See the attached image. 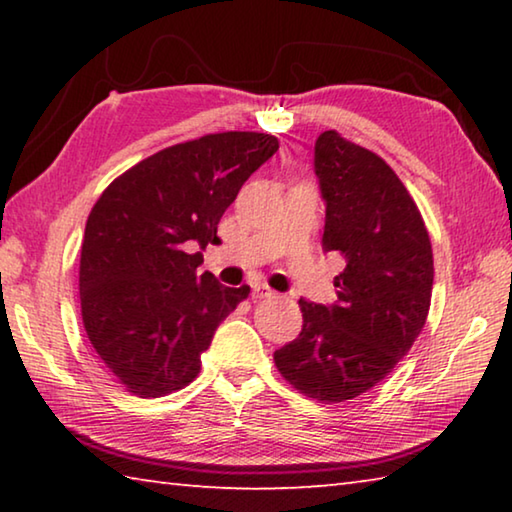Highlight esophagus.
<instances>
[{
  "label": "esophagus",
  "instance_id": "1",
  "mask_svg": "<svg viewBox=\"0 0 512 512\" xmlns=\"http://www.w3.org/2000/svg\"><path fill=\"white\" fill-rule=\"evenodd\" d=\"M271 296H275V291L268 287V284H264V282H253V298H271Z\"/></svg>",
  "mask_w": 512,
  "mask_h": 512
}]
</instances>
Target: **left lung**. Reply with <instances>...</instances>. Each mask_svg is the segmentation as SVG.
I'll return each mask as SVG.
<instances>
[{
  "mask_svg": "<svg viewBox=\"0 0 512 512\" xmlns=\"http://www.w3.org/2000/svg\"><path fill=\"white\" fill-rule=\"evenodd\" d=\"M314 171L323 250L341 253L345 268L332 305L300 300L298 339L273 359L293 388L336 404L370 391L411 350L429 314L433 255L418 207L379 155L325 131Z\"/></svg>",
  "mask_w": 512,
  "mask_h": 512,
  "instance_id": "obj_1",
  "label": "left lung"
}]
</instances>
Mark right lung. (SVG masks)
<instances>
[{"label":"right lung","mask_w":512,"mask_h":512,"mask_svg":"<svg viewBox=\"0 0 512 512\" xmlns=\"http://www.w3.org/2000/svg\"><path fill=\"white\" fill-rule=\"evenodd\" d=\"M277 149L273 135L239 131L169 146L92 207L79 271L83 325L126 391L162 397L187 386L216 327L248 298V284L223 287L196 268L201 250L219 244L216 225L241 185Z\"/></svg>","instance_id":"add662e5"}]
</instances>
